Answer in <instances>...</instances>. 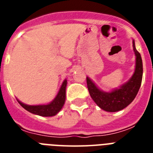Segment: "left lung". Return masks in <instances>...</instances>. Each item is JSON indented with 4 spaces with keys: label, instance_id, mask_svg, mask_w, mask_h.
Listing matches in <instances>:
<instances>
[{
    "label": "left lung",
    "instance_id": "1",
    "mask_svg": "<svg viewBox=\"0 0 153 153\" xmlns=\"http://www.w3.org/2000/svg\"><path fill=\"white\" fill-rule=\"evenodd\" d=\"M133 47L136 55L135 71L129 80L119 88L105 92L98 88L89 77H86V83L91 98L105 111L117 112L125 109L134 100L139 91L143 75L142 59L140 53L136 49L134 40Z\"/></svg>",
    "mask_w": 153,
    "mask_h": 153
}]
</instances>
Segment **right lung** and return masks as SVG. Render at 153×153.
Returning a JSON list of instances; mask_svg holds the SVG:
<instances>
[{
  "instance_id": "right-lung-1",
  "label": "right lung",
  "mask_w": 153,
  "mask_h": 153,
  "mask_svg": "<svg viewBox=\"0 0 153 153\" xmlns=\"http://www.w3.org/2000/svg\"><path fill=\"white\" fill-rule=\"evenodd\" d=\"M67 80L65 79L62 82V86L58 92L57 95L50 103L46 105H30L23 103L17 99L18 102L21 106L33 114H36L42 117L55 116L62 109L66 100V87H67Z\"/></svg>"
}]
</instances>
